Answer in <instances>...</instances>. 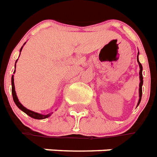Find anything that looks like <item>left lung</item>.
I'll list each match as a JSON object with an SVG mask.
<instances>
[{
	"instance_id": "obj_1",
	"label": "left lung",
	"mask_w": 157,
	"mask_h": 157,
	"mask_svg": "<svg viewBox=\"0 0 157 157\" xmlns=\"http://www.w3.org/2000/svg\"><path fill=\"white\" fill-rule=\"evenodd\" d=\"M138 55H139V52L138 54H137V62H138L139 67H140V72H139V78H140V83H139V100L138 102H137V106L139 105V103L141 102V95H142V84H143V77H142V65L141 64V63L139 62L138 59Z\"/></svg>"
}]
</instances>
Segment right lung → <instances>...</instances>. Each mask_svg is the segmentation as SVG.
<instances>
[{"instance_id": "obj_1", "label": "right lung", "mask_w": 157, "mask_h": 157, "mask_svg": "<svg viewBox=\"0 0 157 157\" xmlns=\"http://www.w3.org/2000/svg\"><path fill=\"white\" fill-rule=\"evenodd\" d=\"M24 46V45H23ZM23 46L21 47V50L20 52H21L22 50V48ZM21 55V54H20ZM18 60V59H17ZM17 60L16 61V63L17 62ZM16 72V64H15V71L14 73ZM11 86H12V88H11V92H12V96H13V100H14V102L16 103V105L18 107L21 111H23L24 113L29 116L30 117H32V118H35V119H44V118H47V117H49L52 113H49V114H46V115H44V114H40V113H35L34 111H31L29 110V109H27L26 108H25L24 106L21 104V102H19V99L18 98H17V95H16V90H15V83H14V75H12V77H11Z\"/></svg>"}]
</instances>
